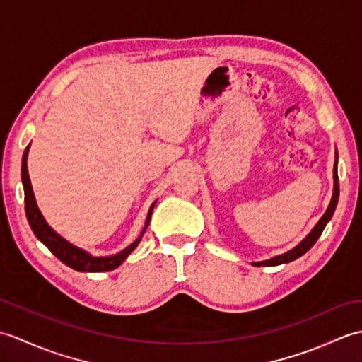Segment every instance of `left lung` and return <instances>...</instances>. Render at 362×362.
<instances>
[{
	"mask_svg": "<svg viewBox=\"0 0 362 362\" xmlns=\"http://www.w3.org/2000/svg\"><path fill=\"white\" fill-rule=\"evenodd\" d=\"M333 179H334V187H333L332 202H329L327 211L324 213V216L319 219V222H317L316 226H314V228L308 233V236H306L302 243L297 244L294 249L288 250L286 253H283V255L274 257V258L266 259V261H257V263H252L253 266H258V267L259 266H279V264L291 263V261H294L298 257H302L303 253L308 252L313 247V245L316 244V241L319 240V236L322 235V232H324L325 226L328 224V221L332 219L333 213L336 210V205H337V199H339V177H337V153H336V161H334V169H333Z\"/></svg>",
	"mask_w": 362,
	"mask_h": 362,
	"instance_id": "1",
	"label": "left lung"
}]
</instances>
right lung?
Returning <instances> with one entry per match:
<instances>
[{
	"label": "right lung",
	"instance_id": "1",
	"mask_svg": "<svg viewBox=\"0 0 362 362\" xmlns=\"http://www.w3.org/2000/svg\"><path fill=\"white\" fill-rule=\"evenodd\" d=\"M30 144H28V148L25 149V153H23V160H21V180H23V188H25V211H26V218L30 228H33L34 235L37 236L38 241H42L46 247H48L54 255H56L64 264L70 266L71 269L78 272H105V271H113L118 266L122 264L130 253L135 250L138 243L141 241V238L146 232V228L149 226V221L152 216V210H153V202L151 205V209L148 211V218H146V224L141 230V235L136 238V240L127 245L126 249H122L121 252L115 253V255L110 257H93L90 255L88 252L83 249L76 247L71 243H68L65 238L60 236L57 232L48 226V222L45 221L43 214L40 213L35 202V196L33 191V185H30V179H29V173H28V153H29Z\"/></svg>",
	"mask_w": 362,
	"mask_h": 362
}]
</instances>
